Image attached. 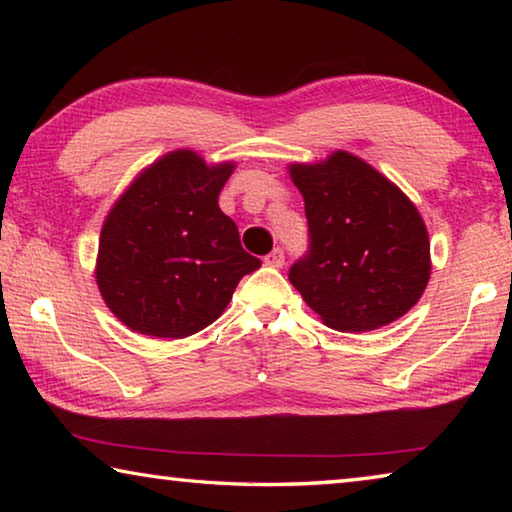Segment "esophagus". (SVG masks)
I'll use <instances>...</instances> for the list:
<instances>
[{
	"instance_id": "1",
	"label": "esophagus",
	"mask_w": 512,
	"mask_h": 512,
	"mask_svg": "<svg viewBox=\"0 0 512 512\" xmlns=\"http://www.w3.org/2000/svg\"><path fill=\"white\" fill-rule=\"evenodd\" d=\"M264 264L271 266V268L284 266V250H282V248H273L271 253H268V255L264 257Z\"/></svg>"
}]
</instances>
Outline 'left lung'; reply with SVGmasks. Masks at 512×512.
<instances>
[{
	"label": "left lung",
	"instance_id": "8db88e82",
	"mask_svg": "<svg viewBox=\"0 0 512 512\" xmlns=\"http://www.w3.org/2000/svg\"><path fill=\"white\" fill-rule=\"evenodd\" d=\"M305 198L309 248L289 268L307 305L339 332L404 316L429 282V235L415 205L354 155L291 164Z\"/></svg>",
	"mask_w": 512,
	"mask_h": 512
}]
</instances>
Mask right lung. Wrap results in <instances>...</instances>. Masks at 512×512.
<instances>
[{"label":"right lung","mask_w":512,"mask_h":512,"mask_svg":"<svg viewBox=\"0 0 512 512\" xmlns=\"http://www.w3.org/2000/svg\"><path fill=\"white\" fill-rule=\"evenodd\" d=\"M232 164L207 167L173 151L126 189L103 223L97 284L121 323L185 339L223 314L239 280L262 262L241 248L219 207Z\"/></svg>","instance_id":"right-lung-1"}]
</instances>
